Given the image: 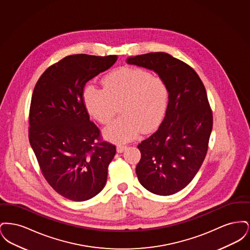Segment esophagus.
Here are the masks:
<instances>
[{"label":"esophagus","instance_id":"obj_1","mask_svg":"<svg viewBox=\"0 0 250 250\" xmlns=\"http://www.w3.org/2000/svg\"><path fill=\"white\" fill-rule=\"evenodd\" d=\"M126 149V146L125 145H117V147H116V150H117V152L118 153H123L125 150Z\"/></svg>","mask_w":250,"mask_h":250}]
</instances>
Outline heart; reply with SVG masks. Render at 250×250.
<instances>
[{"mask_svg":"<svg viewBox=\"0 0 250 250\" xmlns=\"http://www.w3.org/2000/svg\"><path fill=\"white\" fill-rule=\"evenodd\" d=\"M103 87L86 86L84 103L89 113L101 124H108L119 112L123 116L104 130L105 138L125 143L144 132L157 127L165 116L168 103V89L163 79L150 72L125 66L108 73Z\"/></svg>","mask_w":250,"mask_h":250,"instance_id":"b5f03b06","label":"heart"}]
</instances>
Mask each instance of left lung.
Wrapping results in <instances>:
<instances>
[{
  "instance_id": "8db88e82",
  "label": "left lung",
  "mask_w": 250,
  "mask_h": 250,
  "mask_svg": "<svg viewBox=\"0 0 250 250\" xmlns=\"http://www.w3.org/2000/svg\"><path fill=\"white\" fill-rule=\"evenodd\" d=\"M126 62L155 71L167 86L165 118L138 145L142 157L136 173L147 190L172 195L190 183L207 154L213 113L205 87L191 66L165 52L129 57Z\"/></svg>"
}]
</instances>
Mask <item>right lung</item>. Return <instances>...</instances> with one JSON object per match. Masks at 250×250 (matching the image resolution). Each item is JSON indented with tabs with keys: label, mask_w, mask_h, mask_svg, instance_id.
I'll list each match as a JSON object with an SVG mask.
<instances>
[{
	"label": "right lung",
	"mask_w": 250,
	"mask_h": 250,
	"mask_svg": "<svg viewBox=\"0 0 250 250\" xmlns=\"http://www.w3.org/2000/svg\"><path fill=\"white\" fill-rule=\"evenodd\" d=\"M116 55H69L50 65L34 89L29 114V141L43 176L61 196L92 199L106 185L107 167L116 147L102 141L90 121L85 84L117 61Z\"/></svg>",
	"instance_id": "1"
}]
</instances>
